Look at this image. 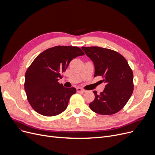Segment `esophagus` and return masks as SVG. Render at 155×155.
Returning a JSON list of instances; mask_svg holds the SVG:
<instances>
[{"label":"esophagus","mask_w":155,"mask_h":155,"mask_svg":"<svg viewBox=\"0 0 155 155\" xmlns=\"http://www.w3.org/2000/svg\"><path fill=\"white\" fill-rule=\"evenodd\" d=\"M77 92H82V93H84V92H86V91H85V90H84V89H82V88H81L78 87V88H77Z\"/></svg>","instance_id":"34e87169"}]
</instances>
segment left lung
<instances>
[{
  "mask_svg": "<svg viewBox=\"0 0 155 155\" xmlns=\"http://www.w3.org/2000/svg\"><path fill=\"white\" fill-rule=\"evenodd\" d=\"M94 62V77L101 76L105 83L102 92L94 91L95 99L91 109L101 115H112L123 109L133 90V73L124 57L117 51L98 46L82 47Z\"/></svg>",
  "mask_w": 155,
  "mask_h": 155,
  "instance_id": "1",
  "label": "left lung"
}]
</instances>
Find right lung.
Segmentation results:
<instances>
[{
    "label": "right lung",
    "instance_id": "obj_1",
    "mask_svg": "<svg viewBox=\"0 0 155 155\" xmlns=\"http://www.w3.org/2000/svg\"><path fill=\"white\" fill-rule=\"evenodd\" d=\"M84 53L77 46H56L40 53L25 74L24 90L31 106L45 116L58 115L67 109L74 87L66 88L58 81L70 62Z\"/></svg>",
    "mask_w": 155,
    "mask_h": 155
}]
</instances>
